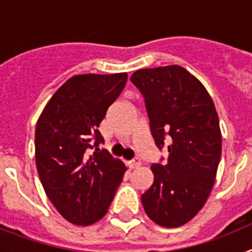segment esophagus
Wrapping results in <instances>:
<instances>
[{"label":"esophagus","instance_id":"1","mask_svg":"<svg viewBox=\"0 0 252 252\" xmlns=\"http://www.w3.org/2000/svg\"><path fill=\"white\" fill-rule=\"evenodd\" d=\"M141 165V160L140 159H132L130 160V166L131 168H139V166Z\"/></svg>","mask_w":252,"mask_h":252}]
</instances>
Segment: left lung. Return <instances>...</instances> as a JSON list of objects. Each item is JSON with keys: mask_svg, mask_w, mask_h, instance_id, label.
Listing matches in <instances>:
<instances>
[{"mask_svg": "<svg viewBox=\"0 0 252 252\" xmlns=\"http://www.w3.org/2000/svg\"><path fill=\"white\" fill-rule=\"evenodd\" d=\"M131 82L145 97L150 130L159 149L168 136L169 157L150 166L154 183L141 195L157 224H186L207 202L222 153L217 111L199 79L180 65L139 69Z\"/></svg>", "mask_w": 252, "mask_h": 252, "instance_id": "1", "label": "left lung"}]
</instances>
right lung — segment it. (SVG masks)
<instances>
[{
    "label": "right lung",
    "instance_id": "1",
    "mask_svg": "<svg viewBox=\"0 0 252 252\" xmlns=\"http://www.w3.org/2000/svg\"><path fill=\"white\" fill-rule=\"evenodd\" d=\"M127 73L78 74L53 94L35 128V161L45 194L66 221L90 226L107 213L127 166L107 150L98 126ZM96 149L93 154L90 150Z\"/></svg>",
    "mask_w": 252,
    "mask_h": 252
}]
</instances>
